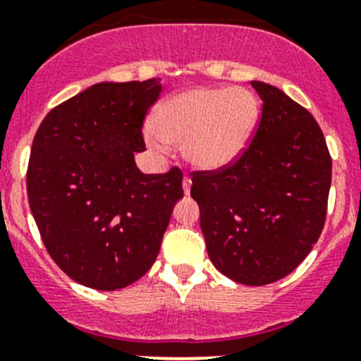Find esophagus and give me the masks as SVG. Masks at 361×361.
<instances>
[{"label":"esophagus","mask_w":361,"mask_h":361,"mask_svg":"<svg viewBox=\"0 0 361 361\" xmlns=\"http://www.w3.org/2000/svg\"><path fill=\"white\" fill-rule=\"evenodd\" d=\"M181 185H183V192H185V194H187V196H188V194H190L192 180H190V178H188V176H185V178H183V181H181Z\"/></svg>","instance_id":"esophagus-1"}]
</instances>
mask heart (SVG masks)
Masks as SVG:
<instances>
[{
	"label": "heart",
	"instance_id": "1",
	"mask_svg": "<svg viewBox=\"0 0 361 361\" xmlns=\"http://www.w3.org/2000/svg\"><path fill=\"white\" fill-rule=\"evenodd\" d=\"M260 123L257 96L242 87H197L161 101L144 126L151 149L181 143L183 158L200 171H221L244 154Z\"/></svg>",
	"mask_w": 361,
	"mask_h": 361
}]
</instances>
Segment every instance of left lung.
<instances>
[{"instance_id":"8db88e82","label":"left lung","mask_w":361,"mask_h":361,"mask_svg":"<svg viewBox=\"0 0 361 361\" xmlns=\"http://www.w3.org/2000/svg\"><path fill=\"white\" fill-rule=\"evenodd\" d=\"M251 85L264 103L255 139L231 167L194 173L190 196L215 269L260 287L290 274L321 237L331 157L308 110L269 83Z\"/></svg>"}]
</instances>
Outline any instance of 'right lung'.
<instances>
[{"label": "right lung", "instance_id": "right-lung-1", "mask_svg": "<svg viewBox=\"0 0 361 361\" xmlns=\"http://www.w3.org/2000/svg\"><path fill=\"white\" fill-rule=\"evenodd\" d=\"M160 80L103 82L63 101L33 139L26 187L55 264L80 285L117 290L154 264L183 197L181 171L144 174L142 123Z\"/></svg>", "mask_w": 361, "mask_h": 361}]
</instances>
